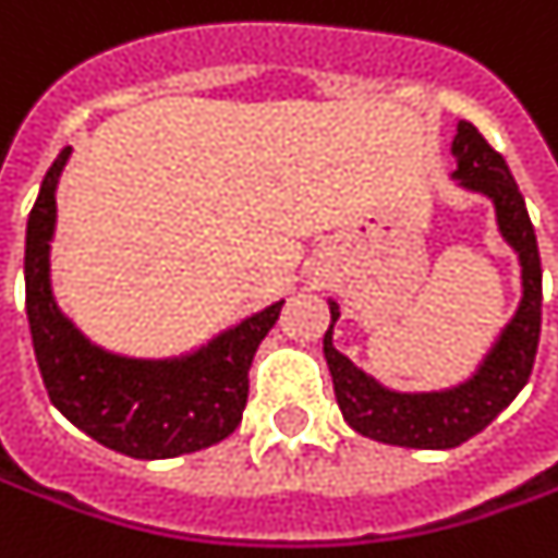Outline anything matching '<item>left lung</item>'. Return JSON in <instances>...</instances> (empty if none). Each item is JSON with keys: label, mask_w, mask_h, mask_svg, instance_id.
Here are the masks:
<instances>
[{"label": "left lung", "mask_w": 558, "mask_h": 558, "mask_svg": "<svg viewBox=\"0 0 558 558\" xmlns=\"http://www.w3.org/2000/svg\"><path fill=\"white\" fill-rule=\"evenodd\" d=\"M450 154L456 159L450 178L462 190L493 202L498 235L517 253L520 263L517 311L483 353L477 368L453 387L401 392L384 387L335 347V323L341 317L335 299H329L332 323L323 335V353L347 426L372 441L416 450H450L489 426L529 384L541 335V256L523 193L505 157L489 147L469 120H459Z\"/></svg>", "instance_id": "left-lung-1"}]
</instances>
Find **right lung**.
Listing matches in <instances>:
<instances>
[{
	"label": "right lung",
	"mask_w": 558,
	"mask_h": 558,
	"mask_svg": "<svg viewBox=\"0 0 558 558\" xmlns=\"http://www.w3.org/2000/svg\"><path fill=\"white\" fill-rule=\"evenodd\" d=\"M72 157L60 150L26 220V317L35 362L53 408L93 441L132 459H174L229 438L247 404L256 347L283 302L256 311L181 356L142 360L93 344L65 317L50 283L57 184Z\"/></svg>",
	"instance_id": "obj_1"
}]
</instances>
